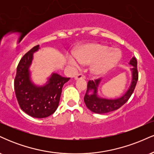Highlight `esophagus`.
<instances>
[{
	"label": "esophagus",
	"mask_w": 154,
	"mask_h": 154,
	"mask_svg": "<svg viewBox=\"0 0 154 154\" xmlns=\"http://www.w3.org/2000/svg\"><path fill=\"white\" fill-rule=\"evenodd\" d=\"M85 77L83 75H82V74H78V75H77L75 77V79H85Z\"/></svg>",
	"instance_id": "obj_1"
}]
</instances>
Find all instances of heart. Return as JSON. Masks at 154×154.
I'll list each match as a JSON object with an SVG mask.
<instances>
[{
	"instance_id": "heart-1",
	"label": "heart",
	"mask_w": 154,
	"mask_h": 154,
	"mask_svg": "<svg viewBox=\"0 0 154 154\" xmlns=\"http://www.w3.org/2000/svg\"><path fill=\"white\" fill-rule=\"evenodd\" d=\"M121 52L116 48L103 44L91 43L82 45L76 51L67 55L68 62L72 66L78 67L83 63L91 64L92 74L101 76L107 73L121 59Z\"/></svg>"
}]
</instances>
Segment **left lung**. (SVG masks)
Here are the masks:
<instances>
[{"instance_id": "1", "label": "left lung", "mask_w": 154, "mask_h": 154, "mask_svg": "<svg viewBox=\"0 0 154 154\" xmlns=\"http://www.w3.org/2000/svg\"><path fill=\"white\" fill-rule=\"evenodd\" d=\"M129 63L133 66L130 69L132 72V82L126 93L119 98L116 99L100 98L97 93H98V88L100 84V79H95L94 81L90 80L88 82L87 92L84 97V101L86 106L90 110L96 114H106L119 109L128 101L135 90L138 79V72L137 68V62L136 58L132 57Z\"/></svg>"}]
</instances>
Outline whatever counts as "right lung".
<instances>
[{
  "label": "right lung",
  "mask_w": 154,
  "mask_h": 154,
  "mask_svg": "<svg viewBox=\"0 0 154 154\" xmlns=\"http://www.w3.org/2000/svg\"><path fill=\"white\" fill-rule=\"evenodd\" d=\"M38 49L39 45L33 47L21 59L17 69L14 90L23 111L32 117L45 118L57 109L63 85L70 78L53 73L43 85H36L32 82L29 66L33 54Z\"/></svg>",
  "instance_id": "1"
}]
</instances>
